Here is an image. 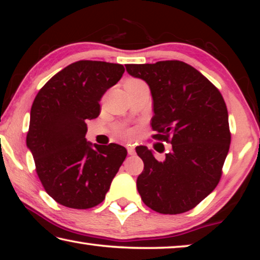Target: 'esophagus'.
I'll use <instances>...</instances> for the list:
<instances>
[{
	"mask_svg": "<svg viewBox=\"0 0 260 260\" xmlns=\"http://www.w3.org/2000/svg\"><path fill=\"white\" fill-rule=\"evenodd\" d=\"M127 152H128V155L133 156L134 153H135V149H134V147H133V146H128V147H127Z\"/></svg>",
	"mask_w": 260,
	"mask_h": 260,
	"instance_id": "esophagus-1",
	"label": "esophagus"
}]
</instances>
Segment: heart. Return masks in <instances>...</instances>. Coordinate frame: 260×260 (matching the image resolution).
Masks as SVG:
<instances>
[{
    "label": "heart",
    "instance_id": "b5f03b06",
    "mask_svg": "<svg viewBox=\"0 0 260 260\" xmlns=\"http://www.w3.org/2000/svg\"><path fill=\"white\" fill-rule=\"evenodd\" d=\"M139 85H146L142 80L136 78H129L125 81V87H132V86H139Z\"/></svg>",
    "mask_w": 260,
    "mask_h": 260
}]
</instances>
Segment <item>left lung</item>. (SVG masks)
Segmentation results:
<instances>
[{
  "instance_id": "left-lung-1",
  "label": "left lung",
  "mask_w": 260,
  "mask_h": 260,
  "mask_svg": "<svg viewBox=\"0 0 260 260\" xmlns=\"http://www.w3.org/2000/svg\"><path fill=\"white\" fill-rule=\"evenodd\" d=\"M127 72L148 83L153 100V139L172 144L158 161L136 148L144 169L136 187L143 203L162 214L195 208L217 187L231 144L228 112L212 82L180 60L127 64Z\"/></svg>"
}]
</instances>
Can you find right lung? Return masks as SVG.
Wrapping results in <instances>:
<instances>
[{"instance_id": "right-lung-1", "label": "right lung", "mask_w": 260, "mask_h": 260, "mask_svg": "<svg viewBox=\"0 0 260 260\" xmlns=\"http://www.w3.org/2000/svg\"><path fill=\"white\" fill-rule=\"evenodd\" d=\"M125 72L121 64L79 60L56 73L35 96L26 144L48 195L71 209L102 203L127 156L116 143L91 144L87 120L100 114V101Z\"/></svg>"}]
</instances>
